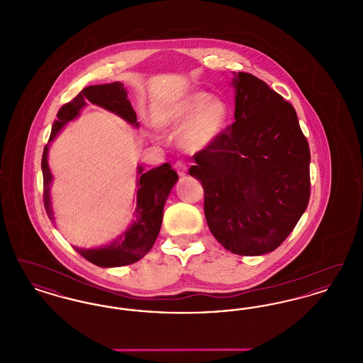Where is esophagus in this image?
I'll return each mask as SVG.
<instances>
[{"instance_id":"1","label":"esophagus","mask_w":363,"mask_h":363,"mask_svg":"<svg viewBox=\"0 0 363 363\" xmlns=\"http://www.w3.org/2000/svg\"><path fill=\"white\" fill-rule=\"evenodd\" d=\"M174 167H175V170H177V173H178L179 177H184V175H186V173H188V166L184 162H181V160L175 162Z\"/></svg>"}]
</instances>
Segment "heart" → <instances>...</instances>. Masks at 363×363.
I'll list each match as a JSON object with an SVG mask.
<instances>
[{"label": "heart", "mask_w": 363, "mask_h": 363, "mask_svg": "<svg viewBox=\"0 0 363 363\" xmlns=\"http://www.w3.org/2000/svg\"><path fill=\"white\" fill-rule=\"evenodd\" d=\"M156 122L164 128H179L181 145L186 151H200L211 145L222 133L227 120L225 104L207 92L197 91L156 111Z\"/></svg>", "instance_id": "1"}]
</instances>
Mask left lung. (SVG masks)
I'll return each mask as SVG.
<instances>
[{
  "label": "left lung",
  "mask_w": 363,
  "mask_h": 363,
  "mask_svg": "<svg viewBox=\"0 0 363 363\" xmlns=\"http://www.w3.org/2000/svg\"><path fill=\"white\" fill-rule=\"evenodd\" d=\"M235 122L194 154L189 174L204 188L212 235L234 255L281 245L311 199V150L293 104L256 76L238 72Z\"/></svg>",
  "instance_id": "8db88e82"
}]
</instances>
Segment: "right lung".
<instances>
[{"mask_svg": "<svg viewBox=\"0 0 363 363\" xmlns=\"http://www.w3.org/2000/svg\"><path fill=\"white\" fill-rule=\"evenodd\" d=\"M86 102L98 104L106 110L116 113L125 121L138 126L136 113L128 99V94L122 83L89 86L82 89L80 94L73 98L69 104H64L57 113V121H54L49 143L54 140L57 133L65 126L67 122L76 118ZM49 144L43 150L42 155V173H43V203L48 216L52 219L50 203V184L52 175L48 164ZM140 178L138 179V208L136 220L121 235L110 245L96 249H80L76 252L89 262L104 267H123L143 259L154 246L157 234L160 231L163 219V207L178 181V175L174 172L170 163L143 173V167L138 166Z\"/></svg>", "mask_w": 363, "mask_h": 363, "instance_id": "add662e5", "label": "right lung"}]
</instances>
